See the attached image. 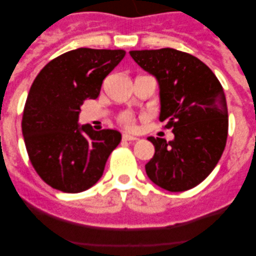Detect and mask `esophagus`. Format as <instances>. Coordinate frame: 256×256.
Segmentation results:
<instances>
[{
  "instance_id": "obj_1",
  "label": "esophagus",
  "mask_w": 256,
  "mask_h": 256,
  "mask_svg": "<svg viewBox=\"0 0 256 256\" xmlns=\"http://www.w3.org/2000/svg\"><path fill=\"white\" fill-rule=\"evenodd\" d=\"M122 140L124 141H136L138 140V138H135V136H131V135H128V134H124L122 135Z\"/></svg>"
}]
</instances>
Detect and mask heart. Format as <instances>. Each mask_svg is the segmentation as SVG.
<instances>
[{
    "label": "heart",
    "instance_id": "obj_1",
    "mask_svg": "<svg viewBox=\"0 0 256 256\" xmlns=\"http://www.w3.org/2000/svg\"><path fill=\"white\" fill-rule=\"evenodd\" d=\"M121 121H122L128 128H132V118H131L130 115H124L122 118H121Z\"/></svg>",
    "mask_w": 256,
    "mask_h": 256
}]
</instances>
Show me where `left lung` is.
<instances>
[{"label": "left lung", "instance_id": "8db88e82", "mask_svg": "<svg viewBox=\"0 0 256 256\" xmlns=\"http://www.w3.org/2000/svg\"><path fill=\"white\" fill-rule=\"evenodd\" d=\"M134 60L157 80L160 121L174 138H147L154 154L146 164L150 180L170 192L200 184L220 160L228 136V106L213 72L196 56L174 48L131 50Z\"/></svg>", "mask_w": 256, "mask_h": 256}]
</instances>
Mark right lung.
Segmentation results:
<instances>
[{
  "instance_id": "right-lung-1",
  "label": "right lung",
  "mask_w": 256,
  "mask_h": 256,
  "mask_svg": "<svg viewBox=\"0 0 256 256\" xmlns=\"http://www.w3.org/2000/svg\"><path fill=\"white\" fill-rule=\"evenodd\" d=\"M125 54L124 49H74L49 62L33 82L22 134L33 167L52 188L79 193L104 174L121 134L79 125L80 106L99 96L102 80Z\"/></svg>"
}]
</instances>
